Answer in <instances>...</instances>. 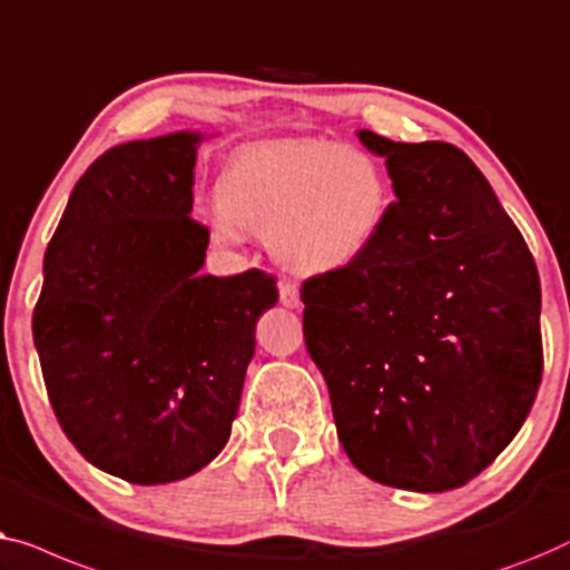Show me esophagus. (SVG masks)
<instances>
[{"instance_id": "obj_1", "label": "esophagus", "mask_w": 570, "mask_h": 570, "mask_svg": "<svg viewBox=\"0 0 570 570\" xmlns=\"http://www.w3.org/2000/svg\"><path fill=\"white\" fill-rule=\"evenodd\" d=\"M278 299H282L284 307H296V304H299V286L284 278V282L278 284Z\"/></svg>"}]
</instances>
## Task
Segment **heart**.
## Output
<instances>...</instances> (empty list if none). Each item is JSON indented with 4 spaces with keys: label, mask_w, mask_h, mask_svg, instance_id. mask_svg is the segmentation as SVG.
<instances>
[{
    "label": "heart",
    "mask_w": 570,
    "mask_h": 570,
    "mask_svg": "<svg viewBox=\"0 0 570 570\" xmlns=\"http://www.w3.org/2000/svg\"><path fill=\"white\" fill-rule=\"evenodd\" d=\"M212 229L239 239L266 235L268 250L296 274H331L372 250L387 222V167L356 144L278 139L237 149L216 180Z\"/></svg>",
    "instance_id": "heart-1"
}]
</instances>
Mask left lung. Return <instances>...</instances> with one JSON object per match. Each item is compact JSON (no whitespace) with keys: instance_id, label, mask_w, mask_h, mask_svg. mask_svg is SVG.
Instances as JSON below:
<instances>
[{"instance_id":"obj_1","label":"left lung","mask_w":570,"mask_h":570,"mask_svg":"<svg viewBox=\"0 0 570 570\" xmlns=\"http://www.w3.org/2000/svg\"><path fill=\"white\" fill-rule=\"evenodd\" d=\"M395 188L364 258L302 284L304 343L351 462L382 485L460 488L522 429L542 380L540 276L475 163L358 131Z\"/></svg>"}]
</instances>
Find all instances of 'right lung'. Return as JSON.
I'll return each instance as SVG.
<instances>
[{"mask_svg": "<svg viewBox=\"0 0 570 570\" xmlns=\"http://www.w3.org/2000/svg\"><path fill=\"white\" fill-rule=\"evenodd\" d=\"M198 134L128 141L77 180L43 258L33 341L59 426L136 485L194 475L227 444L255 323L278 299L261 268L202 276L190 216Z\"/></svg>", "mask_w": 570, "mask_h": 570, "instance_id": "1", "label": "right lung"}]
</instances>
